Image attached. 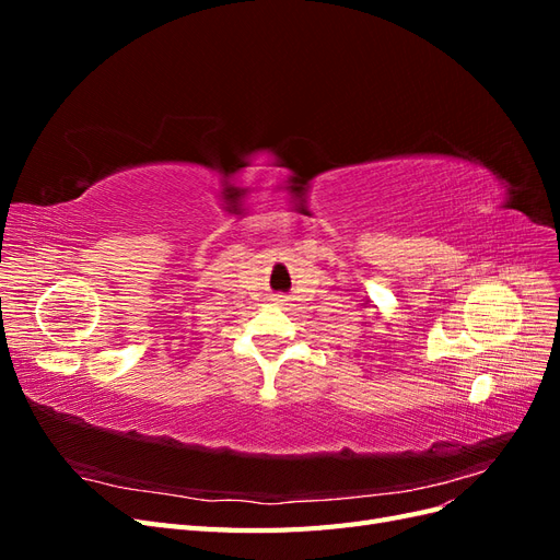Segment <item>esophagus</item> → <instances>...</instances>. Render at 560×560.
Wrapping results in <instances>:
<instances>
[{"mask_svg": "<svg viewBox=\"0 0 560 560\" xmlns=\"http://www.w3.org/2000/svg\"><path fill=\"white\" fill-rule=\"evenodd\" d=\"M276 301H278V303H284L287 299H284V296H276Z\"/></svg>", "mask_w": 560, "mask_h": 560, "instance_id": "obj_1", "label": "esophagus"}]
</instances>
